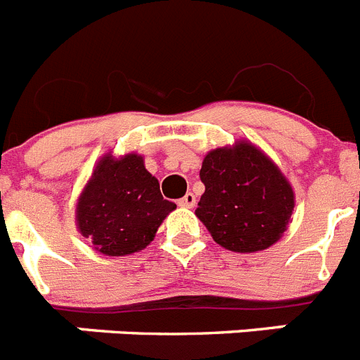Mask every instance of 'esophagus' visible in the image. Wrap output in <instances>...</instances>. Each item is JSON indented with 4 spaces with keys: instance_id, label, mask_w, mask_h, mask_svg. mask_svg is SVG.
<instances>
[{
    "instance_id": "34e87169",
    "label": "esophagus",
    "mask_w": 360,
    "mask_h": 360,
    "mask_svg": "<svg viewBox=\"0 0 360 360\" xmlns=\"http://www.w3.org/2000/svg\"><path fill=\"white\" fill-rule=\"evenodd\" d=\"M195 204H196V196L193 195V193H187L184 198L178 200V205H180V207H195Z\"/></svg>"
}]
</instances>
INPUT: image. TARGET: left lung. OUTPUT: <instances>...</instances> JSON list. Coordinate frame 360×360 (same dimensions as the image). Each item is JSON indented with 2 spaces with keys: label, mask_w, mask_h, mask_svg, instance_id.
<instances>
[{
  "label": "left lung",
  "mask_w": 360,
  "mask_h": 360,
  "mask_svg": "<svg viewBox=\"0 0 360 360\" xmlns=\"http://www.w3.org/2000/svg\"><path fill=\"white\" fill-rule=\"evenodd\" d=\"M205 186L195 214L213 240L235 253L271 248L291 222L295 193L281 167L250 140L204 156Z\"/></svg>",
  "instance_id": "1"
}]
</instances>
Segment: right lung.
Returning a JSON list of instances; mask_svg holds the SVG:
<instances>
[{
	"label": "right lung",
	"mask_w": 360,
	"mask_h": 360,
	"mask_svg": "<svg viewBox=\"0 0 360 360\" xmlns=\"http://www.w3.org/2000/svg\"><path fill=\"white\" fill-rule=\"evenodd\" d=\"M176 204L165 200L143 156L105 153L76 202V227L94 251L125 257L146 250Z\"/></svg>",
	"instance_id": "1"
}]
</instances>
